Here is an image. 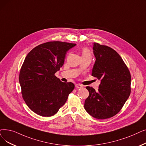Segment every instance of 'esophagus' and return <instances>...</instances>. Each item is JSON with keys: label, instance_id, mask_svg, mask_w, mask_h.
I'll return each instance as SVG.
<instances>
[{"label": "esophagus", "instance_id": "34e87169", "mask_svg": "<svg viewBox=\"0 0 146 146\" xmlns=\"http://www.w3.org/2000/svg\"><path fill=\"white\" fill-rule=\"evenodd\" d=\"M75 87L76 88H81L83 87V86H82L80 84H76L75 85Z\"/></svg>", "mask_w": 146, "mask_h": 146}]
</instances>
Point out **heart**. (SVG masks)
<instances>
[{"instance_id":"1","label":"heart","mask_w":146,"mask_h":146,"mask_svg":"<svg viewBox=\"0 0 146 146\" xmlns=\"http://www.w3.org/2000/svg\"><path fill=\"white\" fill-rule=\"evenodd\" d=\"M91 55V54L88 49H84L83 50V51H82V55Z\"/></svg>"}]
</instances>
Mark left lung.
I'll return each mask as SVG.
<instances>
[{"instance_id":"left-lung-1","label":"left lung","mask_w":146,"mask_h":146,"mask_svg":"<svg viewBox=\"0 0 146 146\" xmlns=\"http://www.w3.org/2000/svg\"><path fill=\"white\" fill-rule=\"evenodd\" d=\"M96 61L92 76L101 80L98 91L86 86L89 96L85 101V110L98 119L116 115L131 93V77L128 67L119 54L112 48L93 43Z\"/></svg>"}]
</instances>
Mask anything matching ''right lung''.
I'll return each mask as SVG.
<instances>
[{
	"mask_svg": "<svg viewBox=\"0 0 146 146\" xmlns=\"http://www.w3.org/2000/svg\"><path fill=\"white\" fill-rule=\"evenodd\" d=\"M75 43L48 42L36 46L27 55L19 82L23 98L33 112L44 117L54 115L74 90L72 82H62L55 73L64 62L66 52Z\"/></svg>",
	"mask_w": 146,
	"mask_h": 146,
	"instance_id": "add662e5",
	"label": "right lung"
}]
</instances>
